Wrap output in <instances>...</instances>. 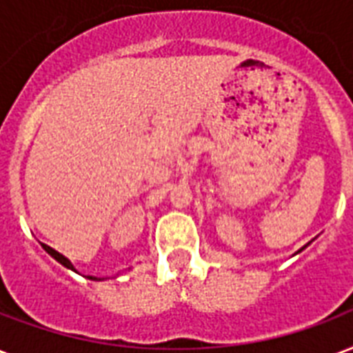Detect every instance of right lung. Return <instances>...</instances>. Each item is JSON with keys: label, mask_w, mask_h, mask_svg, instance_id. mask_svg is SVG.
<instances>
[{"label": "right lung", "mask_w": 353, "mask_h": 353, "mask_svg": "<svg viewBox=\"0 0 353 353\" xmlns=\"http://www.w3.org/2000/svg\"><path fill=\"white\" fill-rule=\"evenodd\" d=\"M42 248H44L46 252H48V254H50L51 257H53V259H57L59 263H61V265H64V266H66V268H70V270H74V272H77V270H75V268H74V265L70 263V259H66V257H64L63 254H59L57 250L50 248L48 244H42ZM88 279H98V278H92V276H88Z\"/></svg>", "instance_id": "obj_1"}]
</instances>
